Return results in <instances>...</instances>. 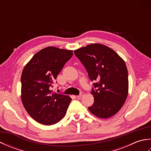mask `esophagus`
<instances>
[{"instance_id": "1", "label": "esophagus", "mask_w": 151, "mask_h": 151, "mask_svg": "<svg viewBox=\"0 0 151 151\" xmlns=\"http://www.w3.org/2000/svg\"><path fill=\"white\" fill-rule=\"evenodd\" d=\"M84 92H81V93H80L78 95H77V96H76V97H78V98H81V97H83V96H84Z\"/></svg>"}]
</instances>
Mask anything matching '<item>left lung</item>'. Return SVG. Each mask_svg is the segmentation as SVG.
Returning <instances> with one entry per match:
<instances>
[{"label":"left lung","mask_w":151,"mask_h":151,"mask_svg":"<svg viewBox=\"0 0 151 151\" xmlns=\"http://www.w3.org/2000/svg\"><path fill=\"white\" fill-rule=\"evenodd\" d=\"M87 70L94 102L88 107L100 118H109L120 110L129 91L128 70L124 60L115 51L102 44H91L74 51Z\"/></svg>","instance_id":"left-lung-1"}]
</instances>
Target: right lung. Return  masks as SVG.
Segmentation results:
<instances>
[{
  "mask_svg": "<svg viewBox=\"0 0 151 151\" xmlns=\"http://www.w3.org/2000/svg\"><path fill=\"white\" fill-rule=\"evenodd\" d=\"M73 50L48 47L32 58L21 75V100L28 114L38 123L51 125L65 116L72 99L52 93L53 82Z\"/></svg>",
  "mask_w": 151,
  "mask_h": 151,
  "instance_id": "add662e5",
  "label": "right lung"
}]
</instances>
